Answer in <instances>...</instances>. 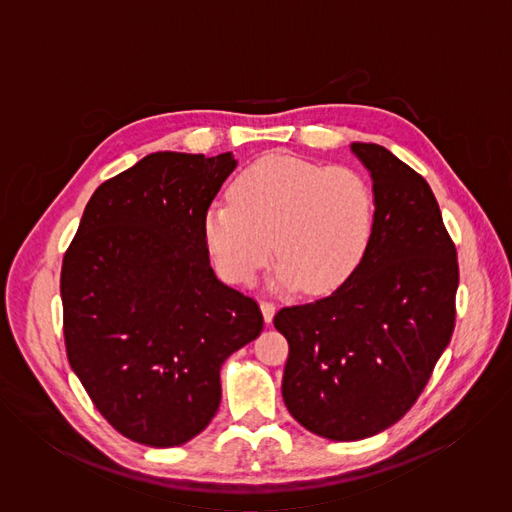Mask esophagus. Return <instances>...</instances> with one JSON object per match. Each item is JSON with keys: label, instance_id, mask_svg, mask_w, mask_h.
Here are the masks:
<instances>
[{"label": "esophagus", "instance_id": "1", "mask_svg": "<svg viewBox=\"0 0 512 512\" xmlns=\"http://www.w3.org/2000/svg\"><path fill=\"white\" fill-rule=\"evenodd\" d=\"M259 306H261V312H263L265 322H267V324H271V320H273V316H275V304H273V302L263 300Z\"/></svg>", "mask_w": 512, "mask_h": 512}]
</instances>
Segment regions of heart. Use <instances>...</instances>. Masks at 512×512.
I'll return each instance as SVG.
<instances>
[{"mask_svg":"<svg viewBox=\"0 0 512 512\" xmlns=\"http://www.w3.org/2000/svg\"><path fill=\"white\" fill-rule=\"evenodd\" d=\"M373 227V194L358 172L271 154L247 166L231 200H214L202 221L216 271L249 283L273 253L277 287L326 294L358 265Z\"/></svg>","mask_w":512,"mask_h":512,"instance_id":"b5f03b06","label":"heart"}]
</instances>
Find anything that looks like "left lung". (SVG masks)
Instances as JSON below:
<instances>
[{
	"label": "left lung",
	"instance_id": "obj_1",
	"mask_svg": "<svg viewBox=\"0 0 512 512\" xmlns=\"http://www.w3.org/2000/svg\"><path fill=\"white\" fill-rule=\"evenodd\" d=\"M373 178L375 218L360 263L332 296L281 308L289 344L281 395L334 442L397 423L425 389L456 324L458 255L429 184L377 143H352Z\"/></svg>",
	"mask_w": 512,
	"mask_h": 512
}]
</instances>
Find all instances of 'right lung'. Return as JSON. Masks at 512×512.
<instances>
[{
	"mask_svg": "<svg viewBox=\"0 0 512 512\" xmlns=\"http://www.w3.org/2000/svg\"><path fill=\"white\" fill-rule=\"evenodd\" d=\"M231 152H156L103 182L62 259L66 356L129 440L172 448L221 405V367L263 330L259 304L216 279L204 212Z\"/></svg>",
	"mask_w": 512,
	"mask_h": 512,
	"instance_id": "right-lung-1",
	"label": "right lung"
}]
</instances>
